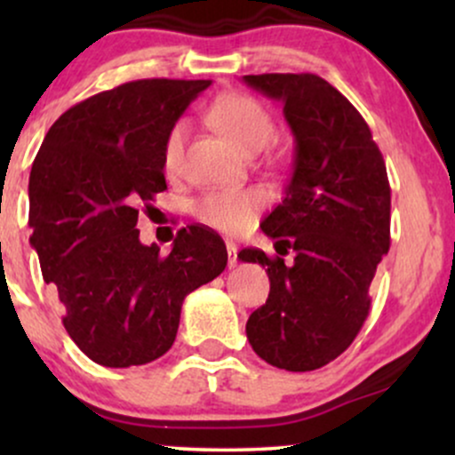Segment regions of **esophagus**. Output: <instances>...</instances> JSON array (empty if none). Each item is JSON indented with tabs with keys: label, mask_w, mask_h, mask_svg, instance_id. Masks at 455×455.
Masks as SVG:
<instances>
[{
	"label": "esophagus",
	"mask_w": 455,
	"mask_h": 455,
	"mask_svg": "<svg viewBox=\"0 0 455 455\" xmlns=\"http://www.w3.org/2000/svg\"><path fill=\"white\" fill-rule=\"evenodd\" d=\"M227 250H228V267H237V245L228 243Z\"/></svg>",
	"instance_id": "34e87169"
}]
</instances>
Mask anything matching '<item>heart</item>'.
Returning <instances> with one entry per match:
<instances>
[{
	"label": "heart",
	"instance_id": "1",
	"mask_svg": "<svg viewBox=\"0 0 455 455\" xmlns=\"http://www.w3.org/2000/svg\"><path fill=\"white\" fill-rule=\"evenodd\" d=\"M216 128L245 154H259L275 139V122L257 98L245 93H227L210 108ZM188 122L180 119L166 132L162 145V164L166 173H177L184 162ZM263 195L257 190L210 192L195 203V213L205 227L220 233H242L254 222Z\"/></svg>",
	"mask_w": 455,
	"mask_h": 455
}]
</instances>
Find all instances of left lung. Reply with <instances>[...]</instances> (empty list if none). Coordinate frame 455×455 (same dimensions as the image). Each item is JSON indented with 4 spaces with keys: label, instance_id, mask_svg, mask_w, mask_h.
I'll list each match as a JSON object with an SVG mask.
<instances>
[{
    "label": "left lung",
    "instance_id": "8db88e82",
    "mask_svg": "<svg viewBox=\"0 0 455 455\" xmlns=\"http://www.w3.org/2000/svg\"><path fill=\"white\" fill-rule=\"evenodd\" d=\"M252 90L284 104L295 137L293 175L260 228L275 250L237 254L267 267L269 297L245 323L260 359L307 372L351 347L370 312V284L389 252L391 188L365 119L316 75H248Z\"/></svg>",
    "mask_w": 455,
    "mask_h": 455
}]
</instances>
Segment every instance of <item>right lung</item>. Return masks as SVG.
I'll list each match as a JSON object with an SVG mask.
<instances>
[{
	"label": "right lung",
	"mask_w": 455,
	"mask_h": 455,
	"mask_svg": "<svg viewBox=\"0 0 455 455\" xmlns=\"http://www.w3.org/2000/svg\"><path fill=\"white\" fill-rule=\"evenodd\" d=\"M212 81L140 78L75 104L51 126L29 175L31 248L92 362L130 368L173 347L186 295L227 267V245L192 224L160 254L139 207L166 190V132Z\"/></svg>",
	"instance_id": "1"
}]
</instances>
